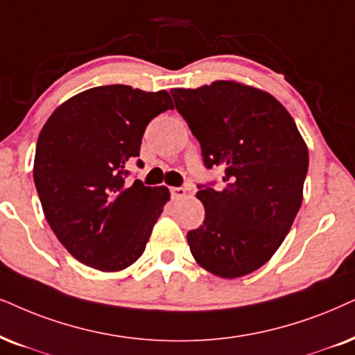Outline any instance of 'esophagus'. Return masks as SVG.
Returning a JSON list of instances; mask_svg holds the SVG:
<instances>
[{
    "label": "esophagus",
    "instance_id": "34e87169",
    "mask_svg": "<svg viewBox=\"0 0 355 355\" xmlns=\"http://www.w3.org/2000/svg\"><path fill=\"white\" fill-rule=\"evenodd\" d=\"M170 195H172L173 200H178V198H183V196L187 195V190L183 187H175V188H170Z\"/></svg>",
    "mask_w": 355,
    "mask_h": 355
}]
</instances>
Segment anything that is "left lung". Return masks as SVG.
Returning a JSON list of instances; mask_svg holds the SVG:
<instances>
[{
  "instance_id": "8db88e82",
  "label": "left lung",
  "mask_w": 355,
  "mask_h": 355,
  "mask_svg": "<svg viewBox=\"0 0 355 355\" xmlns=\"http://www.w3.org/2000/svg\"><path fill=\"white\" fill-rule=\"evenodd\" d=\"M170 93L205 167L224 168L223 190L198 185L205 221L187 234L193 257L218 277L248 275L275 254L302 206L306 144L288 111L262 89L219 80Z\"/></svg>"
}]
</instances>
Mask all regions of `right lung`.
Masks as SVG:
<instances>
[{
    "label": "right lung",
    "instance_id": "obj_1",
    "mask_svg": "<svg viewBox=\"0 0 355 355\" xmlns=\"http://www.w3.org/2000/svg\"><path fill=\"white\" fill-rule=\"evenodd\" d=\"M173 110L165 89L106 85L78 93L53 111L35 146L34 183L49 226L85 266L129 267L144 252L170 198L167 187L128 182L142 136Z\"/></svg>",
    "mask_w": 355,
    "mask_h": 355
}]
</instances>
